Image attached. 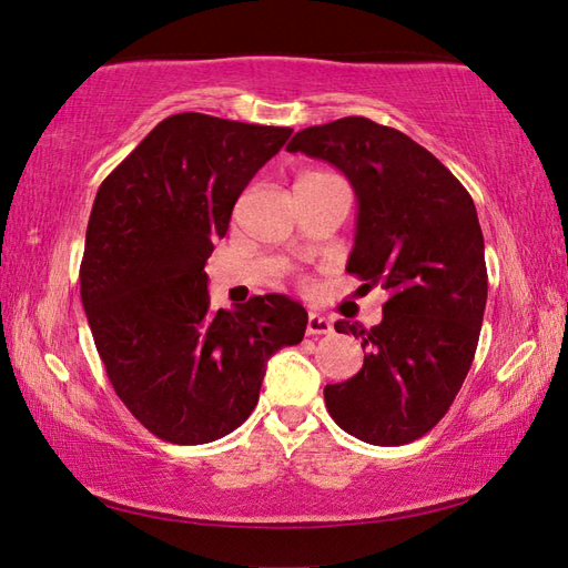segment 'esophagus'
<instances>
[{
    "label": "esophagus",
    "instance_id": "obj_1",
    "mask_svg": "<svg viewBox=\"0 0 568 568\" xmlns=\"http://www.w3.org/2000/svg\"><path fill=\"white\" fill-rule=\"evenodd\" d=\"M307 334H332V322L324 317V315H317V312H310L307 317Z\"/></svg>",
    "mask_w": 568,
    "mask_h": 568
}]
</instances>
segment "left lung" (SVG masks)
<instances>
[{
	"instance_id": "8db88e82",
	"label": "left lung",
	"mask_w": 568,
	"mask_h": 568,
	"mask_svg": "<svg viewBox=\"0 0 568 568\" xmlns=\"http://www.w3.org/2000/svg\"><path fill=\"white\" fill-rule=\"evenodd\" d=\"M291 153L327 161L358 202L346 271L390 293L371 329L339 320L364 339V368L324 388L336 425L352 437L397 446L446 415L474 361L488 273L476 204L434 155L403 131L344 116L297 131Z\"/></svg>"
}]
</instances>
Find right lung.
<instances>
[{
    "instance_id": "add662e5",
    "label": "right lung",
    "mask_w": 568,
    "mask_h": 568,
    "mask_svg": "<svg viewBox=\"0 0 568 568\" xmlns=\"http://www.w3.org/2000/svg\"><path fill=\"white\" fill-rule=\"evenodd\" d=\"M293 129L183 112L163 119L94 197L80 295L102 364L155 437L207 444L258 403L268 358L303 342L285 295L212 310L207 263L241 192Z\"/></svg>"
}]
</instances>
